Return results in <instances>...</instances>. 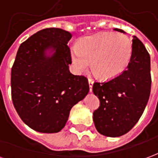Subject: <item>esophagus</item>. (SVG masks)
I'll list each match as a JSON object with an SVG mask.
<instances>
[{
  "mask_svg": "<svg viewBox=\"0 0 158 158\" xmlns=\"http://www.w3.org/2000/svg\"><path fill=\"white\" fill-rule=\"evenodd\" d=\"M88 82H89V91L91 92V91H92V85H93V83H94V80H93L92 79H90V78H89V79H88Z\"/></svg>",
  "mask_w": 158,
  "mask_h": 158,
  "instance_id": "34e87169",
  "label": "esophagus"
}]
</instances>
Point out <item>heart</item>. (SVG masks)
Returning a JSON list of instances; mask_svg holds the SVG:
<instances>
[{
    "instance_id": "b5f03b06",
    "label": "heart",
    "mask_w": 158,
    "mask_h": 158,
    "mask_svg": "<svg viewBox=\"0 0 158 158\" xmlns=\"http://www.w3.org/2000/svg\"><path fill=\"white\" fill-rule=\"evenodd\" d=\"M132 55V44L123 34L102 33L79 40L72 50V62L78 73L85 71L91 62V69L100 78L113 79L121 74Z\"/></svg>"
}]
</instances>
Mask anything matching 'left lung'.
Instances as JSON below:
<instances>
[{
    "instance_id": "left-lung-1",
    "label": "left lung",
    "mask_w": 158,
    "mask_h": 158,
    "mask_svg": "<svg viewBox=\"0 0 158 158\" xmlns=\"http://www.w3.org/2000/svg\"><path fill=\"white\" fill-rule=\"evenodd\" d=\"M114 30L124 33L122 29ZM151 60L138 38L132 41V55L127 69L113 79L93 84L100 106L93 113L97 131L108 137L128 133L142 115L151 93Z\"/></svg>"
}]
</instances>
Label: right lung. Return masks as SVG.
Returning a JSON list of instances; mask_svg holds the SVG:
<instances>
[{
	"label": "right lung",
	"mask_w": 158,
	"mask_h": 158,
	"mask_svg": "<svg viewBox=\"0 0 158 158\" xmlns=\"http://www.w3.org/2000/svg\"><path fill=\"white\" fill-rule=\"evenodd\" d=\"M72 35L57 28L40 30L19 46L11 72L13 106L23 122L41 133H57L73 106L89 92L88 79L69 71ZM55 53L48 58L45 49Z\"/></svg>",
	"instance_id": "obj_1"
}]
</instances>
